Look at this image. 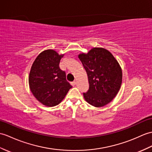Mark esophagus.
Returning <instances> with one entry per match:
<instances>
[{"label":"esophagus","instance_id":"34e87169","mask_svg":"<svg viewBox=\"0 0 152 152\" xmlns=\"http://www.w3.org/2000/svg\"><path fill=\"white\" fill-rule=\"evenodd\" d=\"M76 84V82H71V85H72V86L73 87L75 86Z\"/></svg>","mask_w":152,"mask_h":152}]
</instances>
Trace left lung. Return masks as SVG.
<instances>
[{"label": "left lung", "instance_id": "1", "mask_svg": "<svg viewBox=\"0 0 152 152\" xmlns=\"http://www.w3.org/2000/svg\"><path fill=\"white\" fill-rule=\"evenodd\" d=\"M78 58L87 74L89 89L83 93L85 100L96 107L111 102L121 89L122 72L117 60L104 48L95 47Z\"/></svg>", "mask_w": 152, "mask_h": 152}]
</instances>
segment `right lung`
<instances>
[{
  "instance_id": "add662e5",
  "label": "right lung",
  "mask_w": 152,
  "mask_h": 152,
  "mask_svg": "<svg viewBox=\"0 0 152 152\" xmlns=\"http://www.w3.org/2000/svg\"><path fill=\"white\" fill-rule=\"evenodd\" d=\"M64 54L48 49L41 52L30 71L28 82L34 97L45 106L54 107L61 102L72 87L66 80V74L59 68Z\"/></svg>"
}]
</instances>
